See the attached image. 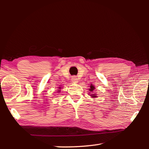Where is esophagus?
Wrapping results in <instances>:
<instances>
[{"label":"esophagus","instance_id":"obj_1","mask_svg":"<svg viewBox=\"0 0 149 149\" xmlns=\"http://www.w3.org/2000/svg\"><path fill=\"white\" fill-rule=\"evenodd\" d=\"M72 81L73 83H74V84H77V83L78 82V79L77 78V77L73 76L72 77Z\"/></svg>","mask_w":149,"mask_h":149}]
</instances>
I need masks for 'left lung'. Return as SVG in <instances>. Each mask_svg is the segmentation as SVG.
<instances>
[{
  "instance_id": "8db88e82",
  "label": "left lung",
  "mask_w": 149,
  "mask_h": 149,
  "mask_svg": "<svg viewBox=\"0 0 149 149\" xmlns=\"http://www.w3.org/2000/svg\"><path fill=\"white\" fill-rule=\"evenodd\" d=\"M95 89V88L94 85H93L91 84V85H90V89H89V91L92 92V91H93V90H94ZM90 96L91 97H93V98H97V94H96V93H94V94H92V93H91V95H90Z\"/></svg>"
}]
</instances>
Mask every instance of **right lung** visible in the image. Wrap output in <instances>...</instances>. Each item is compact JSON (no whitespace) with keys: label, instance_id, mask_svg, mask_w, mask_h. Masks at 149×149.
Instances as JSON below:
<instances>
[{"label":"right lung","instance_id":"1","mask_svg":"<svg viewBox=\"0 0 149 149\" xmlns=\"http://www.w3.org/2000/svg\"><path fill=\"white\" fill-rule=\"evenodd\" d=\"M58 89H62V88L61 87H58ZM58 93H60V90L58 89Z\"/></svg>","mask_w":149,"mask_h":149}]
</instances>
